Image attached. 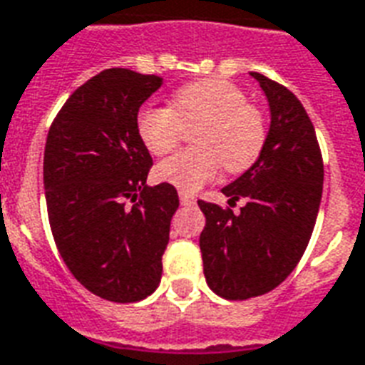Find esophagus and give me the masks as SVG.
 Segmentation results:
<instances>
[{
	"mask_svg": "<svg viewBox=\"0 0 365 365\" xmlns=\"http://www.w3.org/2000/svg\"><path fill=\"white\" fill-rule=\"evenodd\" d=\"M179 200H180V204H182V205H192L194 202H196V198H194L192 194L182 192V190L179 192Z\"/></svg>",
	"mask_w": 365,
	"mask_h": 365,
	"instance_id": "obj_1",
	"label": "esophagus"
}]
</instances>
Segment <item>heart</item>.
<instances>
[{"label":"heart","mask_w":365,"mask_h":365,"mask_svg":"<svg viewBox=\"0 0 365 365\" xmlns=\"http://www.w3.org/2000/svg\"><path fill=\"white\" fill-rule=\"evenodd\" d=\"M192 127L196 148L180 150L155 167L158 180L182 192H194L215 179L221 163L232 175L248 171L267 140L264 111L248 103L245 90L223 78L186 84L175 92L171 108L146 106L136 117L138 136L153 155L171 152L185 128Z\"/></svg>","instance_id":"heart-1"}]
</instances>
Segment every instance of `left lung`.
Masks as SVG:
<instances>
[{
    "instance_id": "8db88e82",
    "label": "left lung",
    "mask_w": 365,
    "mask_h": 365,
    "mask_svg": "<svg viewBox=\"0 0 365 365\" xmlns=\"http://www.w3.org/2000/svg\"><path fill=\"white\" fill-rule=\"evenodd\" d=\"M267 96L271 127L259 160L225 186L240 213L198 200L205 215L200 235L204 275L227 300L262 297L297 267L314 232L323 192V158L316 130L297 96L250 73Z\"/></svg>"
}]
</instances>
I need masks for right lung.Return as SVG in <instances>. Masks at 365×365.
<instances>
[{
    "instance_id": "add662e5",
    "label": "right lung",
    "mask_w": 365,
    "mask_h": 365,
    "mask_svg": "<svg viewBox=\"0 0 365 365\" xmlns=\"http://www.w3.org/2000/svg\"><path fill=\"white\" fill-rule=\"evenodd\" d=\"M163 78L106 68L76 88L51 123L43 188L51 235L76 281L109 302H138L158 289L175 186H146L152 155L138 109Z\"/></svg>"
}]
</instances>
